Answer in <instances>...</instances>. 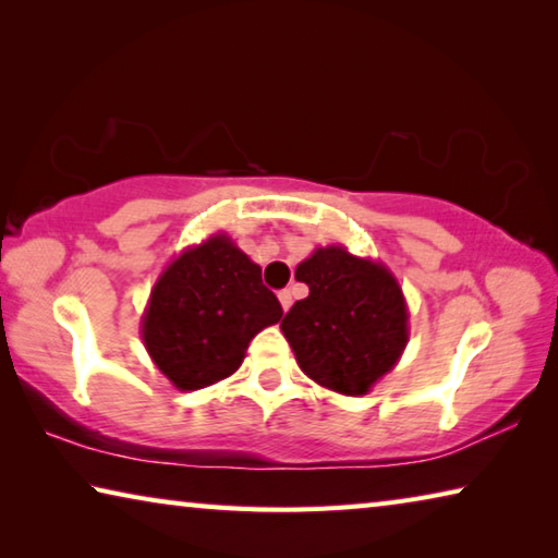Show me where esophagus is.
Here are the masks:
<instances>
[{
  "label": "esophagus",
  "instance_id": "1",
  "mask_svg": "<svg viewBox=\"0 0 558 558\" xmlns=\"http://www.w3.org/2000/svg\"><path fill=\"white\" fill-rule=\"evenodd\" d=\"M278 300H280V305H282V310H290V305H292V292L290 290H280L278 292Z\"/></svg>",
  "mask_w": 558,
  "mask_h": 558
}]
</instances>
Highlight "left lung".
I'll list each match as a JSON object with an SVG mask.
<instances>
[{
  "label": "left lung",
  "mask_w": 558,
  "mask_h": 558,
  "mask_svg": "<svg viewBox=\"0 0 558 558\" xmlns=\"http://www.w3.org/2000/svg\"><path fill=\"white\" fill-rule=\"evenodd\" d=\"M295 278L310 295L280 329L300 369L329 391L364 396L389 374L409 342V310L391 270L342 245L317 248Z\"/></svg>",
  "instance_id": "left-lung-1"
}]
</instances>
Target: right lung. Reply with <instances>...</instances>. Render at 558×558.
<instances>
[{"mask_svg": "<svg viewBox=\"0 0 558 558\" xmlns=\"http://www.w3.org/2000/svg\"><path fill=\"white\" fill-rule=\"evenodd\" d=\"M282 317L278 298L229 235L184 251L155 282L143 317L149 356L177 389L196 391L239 369L251 339Z\"/></svg>", "mask_w": 558, "mask_h": 558, "instance_id": "right-lung-1", "label": "right lung"}]
</instances>
